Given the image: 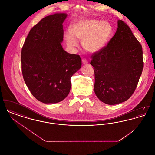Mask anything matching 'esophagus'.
I'll return each instance as SVG.
<instances>
[{"label": "esophagus", "mask_w": 155, "mask_h": 155, "mask_svg": "<svg viewBox=\"0 0 155 155\" xmlns=\"http://www.w3.org/2000/svg\"><path fill=\"white\" fill-rule=\"evenodd\" d=\"M82 63L84 64H87V63H88V60L86 59H82Z\"/></svg>", "instance_id": "obj_1"}]
</instances>
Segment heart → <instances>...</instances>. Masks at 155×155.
<instances>
[{
    "label": "heart",
    "instance_id": "1",
    "mask_svg": "<svg viewBox=\"0 0 155 155\" xmlns=\"http://www.w3.org/2000/svg\"><path fill=\"white\" fill-rule=\"evenodd\" d=\"M113 27L107 21L93 18L75 20L71 28L64 33V38L70 48H74L82 41V46L87 52L95 53L102 51L109 42Z\"/></svg>",
    "mask_w": 155,
    "mask_h": 155
}]
</instances>
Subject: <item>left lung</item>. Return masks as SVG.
<instances>
[{"instance_id":"8db88e82","label":"left lung","mask_w":155,"mask_h":155,"mask_svg":"<svg viewBox=\"0 0 155 155\" xmlns=\"http://www.w3.org/2000/svg\"><path fill=\"white\" fill-rule=\"evenodd\" d=\"M94 91L103 103L113 105L128 99L143 68L142 46L128 25L118 20L114 35L107 46L92 55Z\"/></svg>"}]
</instances>
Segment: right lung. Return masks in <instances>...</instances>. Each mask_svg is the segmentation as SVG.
Returning <instances> with one entry per match:
<instances>
[{
  "instance_id": "right-lung-1",
  "label": "right lung",
  "mask_w": 155,
  "mask_h": 155,
  "mask_svg": "<svg viewBox=\"0 0 155 155\" xmlns=\"http://www.w3.org/2000/svg\"><path fill=\"white\" fill-rule=\"evenodd\" d=\"M66 13L46 16L30 30L21 51L22 76L32 95L44 103H56L68 95L71 77L81 67L77 54L63 49Z\"/></svg>"
}]
</instances>
